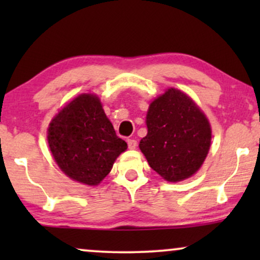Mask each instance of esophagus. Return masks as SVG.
<instances>
[{
    "instance_id": "1",
    "label": "esophagus",
    "mask_w": 260,
    "mask_h": 260,
    "mask_svg": "<svg viewBox=\"0 0 260 260\" xmlns=\"http://www.w3.org/2000/svg\"><path fill=\"white\" fill-rule=\"evenodd\" d=\"M127 147L131 150H134V149H136L137 147V141L136 140H133V138H130V140H127Z\"/></svg>"
}]
</instances>
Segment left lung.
Returning a JSON list of instances; mask_svg holds the SVG:
<instances>
[{"mask_svg": "<svg viewBox=\"0 0 260 260\" xmlns=\"http://www.w3.org/2000/svg\"><path fill=\"white\" fill-rule=\"evenodd\" d=\"M148 134L140 149L149 166L169 182H179L200 169L211 147L207 117L177 88H168L149 105Z\"/></svg>", "mask_w": 260, "mask_h": 260, "instance_id": "left-lung-1", "label": "left lung"}]
</instances>
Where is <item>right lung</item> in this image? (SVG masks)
Returning <instances> with one entry per match:
<instances>
[{
	"mask_svg": "<svg viewBox=\"0 0 260 260\" xmlns=\"http://www.w3.org/2000/svg\"><path fill=\"white\" fill-rule=\"evenodd\" d=\"M48 145L70 179L97 186L126 150L95 94L83 93L55 115L48 126Z\"/></svg>",
	"mask_w": 260,
	"mask_h": 260,
	"instance_id": "right-lung-1",
	"label": "right lung"
}]
</instances>
